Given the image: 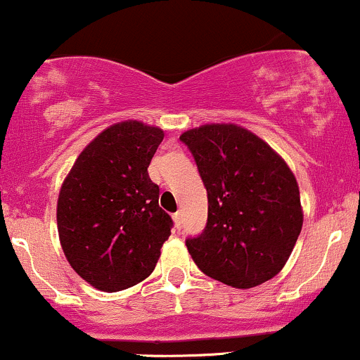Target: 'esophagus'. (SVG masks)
I'll use <instances>...</instances> for the list:
<instances>
[{"label": "esophagus", "mask_w": 360, "mask_h": 360, "mask_svg": "<svg viewBox=\"0 0 360 360\" xmlns=\"http://www.w3.org/2000/svg\"><path fill=\"white\" fill-rule=\"evenodd\" d=\"M174 222H176L177 229H181V225H183V213H181V212L174 213Z\"/></svg>", "instance_id": "34e87169"}]
</instances>
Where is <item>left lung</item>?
I'll return each instance as SVG.
<instances>
[{
  "label": "left lung",
  "instance_id": "obj_1",
  "mask_svg": "<svg viewBox=\"0 0 360 360\" xmlns=\"http://www.w3.org/2000/svg\"><path fill=\"white\" fill-rule=\"evenodd\" d=\"M179 138L195 157L208 196L207 227L186 240L193 262L236 289L274 278L304 220L299 184L287 162L234 122H210Z\"/></svg>",
  "mask_w": 360,
  "mask_h": 360
}]
</instances>
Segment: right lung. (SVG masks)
<instances>
[{
  "label": "right lung",
  "instance_id": "1",
  "mask_svg": "<svg viewBox=\"0 0 360 360\" xmlns=\"http://www.w3.org/2000/svg\"><path fill=\"white\" fill-rule=\"evenodd\" d=\"M159 126L110 124L82 150L58 196V234L75 271L94 289L124 290L152 274L172 219L148 177Z\"/></svg>",
  "mask_w": 360,
  "mask_h": 360
}]
</instances>
